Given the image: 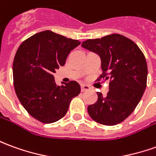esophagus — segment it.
Segmentation results:
<instances>
[{
	"label": "esophagus",
	"mask_w": 156,
	"mask_h": 156,
	"mask_svg": "<svg viewBox=\"0 0 156 156\" xmlns=\"http://www.w3.org/2000/svg\"><path fill=\"white\" fill-rule=\"evenodd\" d=\"M89 88L88 85H85V84H82L81 85V91L82 92H84V91H88L89 90Z\"/></svg>",
	"instance_id": "1"
}]
</instances>
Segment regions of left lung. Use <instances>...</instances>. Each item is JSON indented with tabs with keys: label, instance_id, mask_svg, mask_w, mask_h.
I'll use <instances>...</instances> for the list:
<instances>
[{
	"label": "left lung",
	"instance_id": "obj_1",
	"mask_svg": "<svg viewBox=\"0 0 156 156\" xmlns=\"http://www.w3.org/2000/svg\"><path fill=\"white\" fill-rule=\"evenodd\" d=\"M82 46L101 56L102 74L96 81L110 80L107 95L97 92V101L88 106L89 115L106 126L121 123L134 111L146 88L144 53L133 40L118 34L87 40Z\"/></svg>",
	"mask_w": 156,
	"mask_h": 156
}]
</instances>
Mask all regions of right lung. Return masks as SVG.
Here are the masks:
<instances>
[{"instance_id":"obj_1","label":"right lung","mask_w":156,"mask_h":156,"mask_svg":"<svg viewBox=\"0 0 156 156\" xmlns=\"http://www.w3.org/2000/svg\"><path fill=\"white\" fill-rule=\"evenodd\" d=\"M79 44L78 40L45 30L29 37L17 49L12 66L15 92L28 113L40 122L62 119L72 99L80 93L76 81L58 86L53 76Z\"/></svg>"}]
</instances>
